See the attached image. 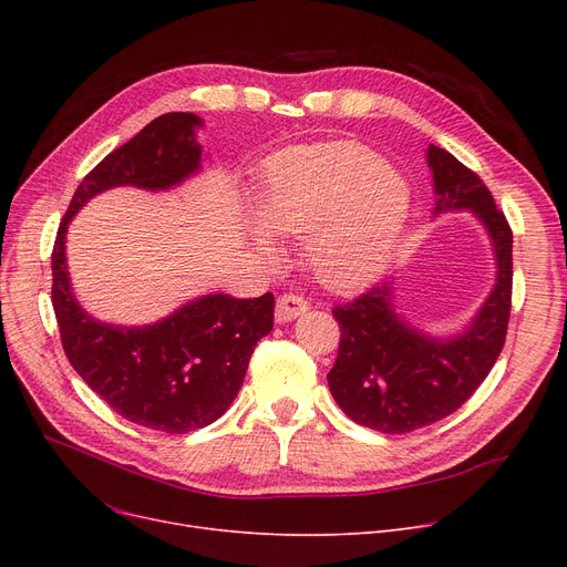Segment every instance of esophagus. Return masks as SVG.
<instances>
[{"instance_id": "esophagus-1", "label": "esophagus", "mask_w": 567, "mask_h": 567, "mask_svg": "<svg viewBox=\"0 0 567 567\" xmlns=\"http://www.w3.org/2000/svg\"><path fill=\"white\" fill-rule=\"evenodd\" d=\"M308 310V301L303 296H296V293H285L278 299L276 303V321L278 323H287L296 317H301Z\"/></svg>"}]
</instances>
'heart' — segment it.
<instances>
[{
  "label": "heart",
  "mask_w": 567,
  "mask_h": 567,
  "mask_svg": "<svg viewBox=\"0 0 567 567\" xmlns=\"http://www.w3.org/2000/svg\"><path fill=\"white\" fill-rule=\"evenodd\" d=\"M411 193L404 176L353 142L303 148L285 161L259 195V223L278 236L301 241V259L317 282L353 291L389 264ZM257 244L274 255L264 234Z\"/></svg>",
  "instance_id": "1"
}]
</instances>
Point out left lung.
Masks as SVG:
<instances>
[{
	"instance_id": "8db88e82",
	"label": "left lung",
	"mask_w": 567,
	"mask_h": 567,
	"mask_svg": "<svg viewBox=\"0 0 567 567\" xmlns=\"http://www.w3.org/2000/svg\"><path fill=\"white\" fill-rule=\"evenodd\" d=\"M434 216L471 212L485 227L496 280L462 333L434 338L395 312L393 282L338 306L342 340L329 389L353 423L385 434L432 425L457 411L485 381L505 342L513 296V231L483 178L453 154L430 144Z\"/></svg>"
}]
</instances>
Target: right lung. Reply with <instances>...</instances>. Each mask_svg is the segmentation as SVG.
Returning <instances> with one entry per match:
<instances>
[{
    "label": "right lung",
    "mask_w": 567,
    "mask_h": 567,
    "mask_svg": "<svg viewBox=\"0 0 567 567\" xmlns=\"http://www.w3.org/2000/svg\"><path fill=\"white\" fill-rule=\"evenodd\" d=\"M193 112H167L105 156L78 186L52 250V306L75 372L126 421L167 434L212 425L241 389L255 344L274 331V293L231 299L206 293L156 323L114 326L78 303L66 231L80 208L103 190H167L202 169Z\"/></svg>",
    "instance_id": "add662e5"
}]
</instances>
